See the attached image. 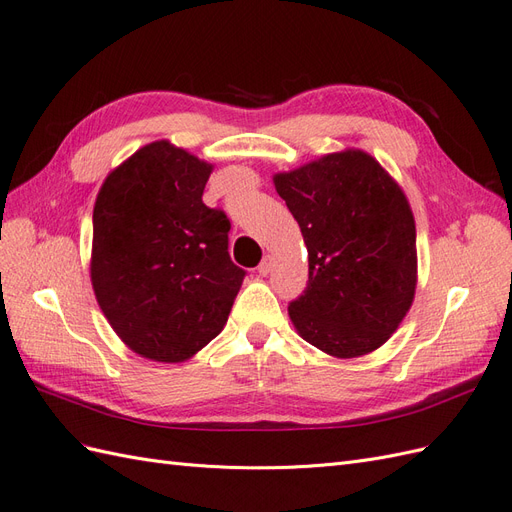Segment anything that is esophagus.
I'll use <instances>...</instances> for the list:
<instances>
[{
  "instance_id": "1",
  "label": "esophagus",
  "mask_w": 512,
  "mask_h": 512,
  "mask_svg": "<svg viewBox=\"0 0 512 512\" xmlns=\"http://www.w3.org/2000/svg\"><path fill=\"white\" fill-rule=\"evenodd\" d=\"M271 267H273V258H271V256H265V258H262L260 265H258V273H260V275H269V273H271Z\"/></svg>"
}]
</instances>
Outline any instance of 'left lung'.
Returning <instances> with one entry per match:
<instances>
[{"label": "left lung", "instance_id": "left-lung-1", "mask_svg": "<svg viewBox=\"0 0 512 512\" xmlns=\"http://www.w3.org/2000/svg\"><path fill=\"white\" fill-rule=\"evenodd\" d=\"M307 245L309 280L288 314L337 359L374 352L406 318L416 290V226L404 190L361 149L273 177Z\"/></svg>", "mask_w": 512, "mask_h": 512}]
</instances>
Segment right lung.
<instances>
[{
    "label": "right lung",
    "instance_id": "add662e5",
    "mask_svg": "<svg viewBox=\"0 0 512 512\" xmlns=\"http://www.w3.org/2000/svg\"><path fill=\"white\" fill-rule=\"evenodd\" d=\"M211 170L156 141L119 164L96 198L91 286L121 342L151 361L181 363L205 348L243 284L226 213L203 203Z\"/></svg>",
    "mask_w": 512,
    "mask_h": 512
}]
</instances>
